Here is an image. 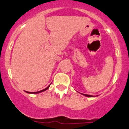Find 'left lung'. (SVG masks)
<instances>
[{
    "label": "left lung",
    "mask_w": 129,
    "mask_h": 129,
    "mask_svg": "<svg viewBox=\"0 0 129 129\" xmlns=\"http://www.w3.org/2000/svg\"><path fill=\"white\" fill-rule=\"evenodd\" d=\"M82 94L84 96H87V97H93V96L89 95V94Z\"/></svg>",
    "instance_id": "left-lung-1"
}]
</instances>
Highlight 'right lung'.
Wrapping results in <instances>:
<instances>
[{"instance_id":"obj_1","label":"right lung","mask_w":129,"mask_h":129,"mask_svg":"<svg viewBox=\"0 0 129 129\" xmlns=\"http://www.w3.org/2000/svg\"><path fill=\"white\" fill-rule=\"evenodd\" d=\"M49 87H50V85H49V86L47 87L46 88H45V89H43V90H41V91H36V92H29V91H26V92L28 93H39L42 92V91H45V90H47L48 88H49Z\"/></svg>"}]
</instances>
